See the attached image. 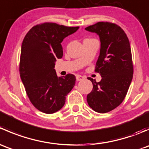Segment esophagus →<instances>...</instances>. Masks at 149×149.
Instances as JSON below:
<instances>
[{
	"label": "esophagus",
	"mask_w": 149,
	"mask_h": 149,
	"mask_svg": "<svg viewBox=\"0 0 149 149\" xmlns=\"http://www.w3.org/2000/svg\"><path fill=\"white\" fill-rule=\"evenodd\" d=\"M84 79H85V77L83 76H81V75H77V76H76V81H77L84 80Z\"/></svg>",
	"instance_id": "34e87169"
}]
</instances>
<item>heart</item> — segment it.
Segmentation results:
<instances>
[{"mask_svg": "<svg viewBox=\"0 0 149 149\" xmlns=\"http://www.w3.org/2000/svg\"><path fill=\"white\" fill-rule=\"evenodd\" d=\"M86 40H88V39H86Z\"/></svg>", "mask_w": 149, "mask_h": 149, "instance_id": "heart-1", "label": "heart"}]
</instances>
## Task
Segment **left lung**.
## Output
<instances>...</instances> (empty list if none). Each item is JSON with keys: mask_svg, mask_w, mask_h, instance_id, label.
<instances>
[{"mask_svg": "<svg viewBox=\"0 0 149 149\" xmlns=\"http://www.w3.org/2000/svg\"><path fill=\"white\" fill-rule=\"evenodd\" d=\"M100 36L101 48L95 72L100 82L88 78L93 89L87 95V102L95 112L106 113L123 102L133 74L131 49L127 35L120 26L107 22H97L85 28Z\"/></svg>", "mask_w": 149, "mask_h": 149, "instance_id": "obj_1", "label": "left lung"}]
</instances>
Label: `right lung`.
Listing matches in <instances>:
<instances>
[{
	"mask_svg": "<svg viewBox=\"0 0 149 149\" xmlns=\"http://www.w3.org/2000/svg\"><path fill=\"white\" fill-rule=\"evenodd\" d=\"M79 28L45 22L33 26L24 39L19 63L21 79L30 102L44 113L60 110L76 84L74 75L58 77L54 68L57 58L63 55V39Z\"/></svg>",
	"mask_w": 149,
	"mask_h": 149,
	"instance_id": "add662e5",
	"label": "right lung"
}]
</instances>
